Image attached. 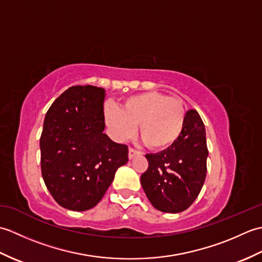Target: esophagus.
Masks as SVG:
<instances>
[{
	"instance_id": "obj_1",
	"label": "esophagus",
	"mask_w": 262,
	"mask_h": 262,
	"mask_svg": "<svg viewBox=\"0 0 262 262\" xmlns=\"http://www.w3.org/2000/svg\"><path fill=\"white\" fill-rule=\"evenodd\" d=\"M140 154H141L140 152L136 151V149H134V148H132V147H129V149H128V158H129V160L134 159L135 157H138Z\"/></svg>"
}]
</instances>
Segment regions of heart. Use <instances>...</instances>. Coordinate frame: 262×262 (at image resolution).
Here are the masks:
<instances>
[{"label":"heart","instance_id":"1","mask_svg":"<svg viewBox=\"0 0 262 262\" xmlns=\"http://www.w3.org/2000/svg\"><path fill=\"white\" fill-rule=\"evenodd\" d=\"M107 126L117 140L125 141L138 133L149 149L162 151L180 137L186 119L182 101L165 94L148 91L128 97L121 108L109 103L104 108Z\"/></svg>","mask_w":262,"mask_h":262}]
</instances>
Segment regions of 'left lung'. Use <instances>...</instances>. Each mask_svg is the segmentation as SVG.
<instances>
[{"mask_svg":"<svg viewBox=\"0 0 262 262\" xmlns=\"http://www.w3.org/2000/svg\"><path fill=\"white\" fill-rule=\"evenodd\" d=\"M208 149L204 122L194 109L187 111L177 142L155 154H146L148 169L141 177L149 202L163 213L186 210L202 190Z\"/></svg>","mask_w":262,"mask_h":262,"instance_id":"8db88e82","label":"left lung"}]
</instances>
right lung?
<instances>
[{
    "label": "right lung",
    "mask_w": 262,
    "mask_h": 262,
    "mask_svg": "<svg viewBox=\"0 0 262 262\" xmlns=\"http://www.w3.org/2000/svg\"><path fill=\"white\" fill-rule=\"evenodd\" d=\"M105 90L92 85L69 88L48 109L40 137L41 174L62 207L93 208L128 162V147L104 130Z\"/></svg>",
    "instance_id": "1"
}]
</instances>
